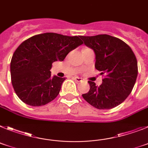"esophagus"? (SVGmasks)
I'll return each instance as SVG.
<instances>
[{
	"label": "esophagus",
	"instance_id": "obj_1",
	"mask_svg": "<svg viewBox=\"0 0 148 148\" xmlns=\"http://www.w3.org/2000/svg\"><path fill=\"white\" fill-rule=\"evenodd\" d=\"M74 79H75L77 82H81L82 80H83V79H82L81 77H74Z\"/></svg>",
	"mask_w": 148,
	"mask_h": 148
}]
</instances>
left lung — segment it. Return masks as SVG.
<instances>
[{
  "instance_id": "obj_1",
  "label": "left lung",
  "mask_w": 148,
  "mask_h": 148,
  "mask_svg": "<svg viewBox=\"0 0 148 148\" xmlns=\"http://www.w3.org/2000/svg\"><path fill=\"white\" fill-rule=\"evenodd\" d=\"M80 38L95 53V69L104 76L98 86L88 81L90 89L83 98L98 110H110L124 102L133 90L138 75L134 53L120 38L106 34Z\"/></svg>"
}]
</instances>
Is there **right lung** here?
<instances>
[{
	"mask_svg": "<svg viewBox=\"0 0 148 148\" xmlns=\"http://www.w3.org/2000/svg\"><path fill=\"white\" fill-rule=\"evenodd\" d=\"M79 37L42 33L17 47L10 62V73L14 90L23 102L40 106L57 97L65 78L51 77L52 63L63 61L71 51L82 45Z\"/></svg>",
	"mask_w": 148,
	"mask_h": 148,
	"instance_id": "1",
	"label": "right lung"
}]
</instances>
